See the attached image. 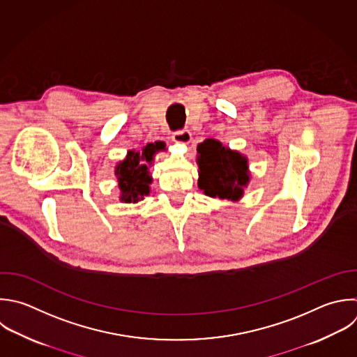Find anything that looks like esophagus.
I'll return each mask as SVG.
<instances>
[{"instance_id": "34e87169", "label": "esophagus", "mask_w": 357, "mask_h": 357, "mask_svg": "<svg viewBox=\"0 0 357 357\" xmlns=\"http://www.w3.org/2000/svg\"><path fill=\"white\" fill-rule=\"evenodd\" d=\"M191 132L188 130H181V131H177L173 134V141L176 144H183V145H187L191 142Z\"/></svg>"}]
</instances>
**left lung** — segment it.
<instances>
[{"label": "left lung", "mask_w": 357, "mask_h": 357, "mask_svg": "<svg viewBox=\"0 0 357 357\" xmlns=\"http://www.w3.org/2000/svg\"><path fill=\"white\" fill-rule=\"evenodd\" d=\"M197 152L198 187L204 194L212 198L238 201L250 181L247 158L223 146L216 139H205L198 145Z\"/></svg>", "instance_id": "1"}]
</instances>
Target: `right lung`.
Instances as JSON below:
<instances>
[{"instance_id":"add662e5","label":"right lung","mask_w":357,"mask_h":357,"mask_svg":"<svg viewBox=\"0 0 357 357\" xmlns=\"http://www.w3.org/2000/svg\"><path fill=\"white\" fill-rule=\"evenodd\" d=\"M162 148L165 146L159 142L148 144L141 151H128L126 159L117 163L116 176L121 202L135 204L149 194V184H152L149 167L155 153Z\"/></svg>"}]
</instances>
